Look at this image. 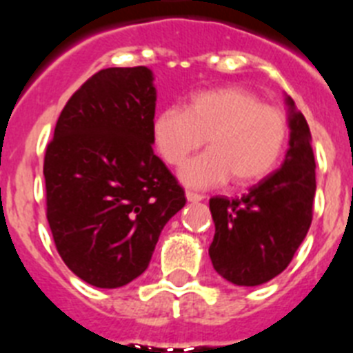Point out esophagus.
I'll use <instances>...</instances> for the list:
<instances>
[{
    "label": "esophagus",
    "instance_id": "34e87169",
    "mask_svg": "<svg viewBox=\"0 0 353 353\" xmlns=\"http://www.w3.org/2000/svg\"><path fill=\"white\" fill-rule=\"evenodd\" d=\"M186 199H188V202H201L202 199H204V195L201 194H195V192H186Z\"/></svg>",
    "mask_w": 353,
    "mask_h": 353
}]
</instances>
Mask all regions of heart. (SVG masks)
<instances>
[{
    "mask_svg": "<svg viewBox=\"0 0 353 353\" xmlns=\"http://www.w3.org/2000/svg\"><path fill=\"white\" fill-rule=\"evenodd\" d=\"M288 137L286 115L238 87L197 92L185 108L161 110L152 121L156 151L172 167L185 163L206 139L210 149L181 168L179 179L190 188L231 177L236 186L261 181L283 158Z\"/></svg>",
    "mask_w": 353,
    "mask_h": 353,
    "instance_id": "1",
    "label": "heart"
}]
</instances>
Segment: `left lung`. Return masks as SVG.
Masks as SVG:
<instances>
[{"label": "left lung", "mask_w": 353, "mask_h": 353, "mask_svg": "<svg viewBox=\"0 0 353 353\" xmlns=\"http://www.w3.org/2000/svg\"><path fill=\"white\" fill-rule=\"evenodd\" d=\"M290 142L284 161L238 199H210L213 268L236 286H259L286 270L304 241L316 194L311 131L286 96Z\"/></svg>", "instance_id": "8db88e82"}]
</instances>
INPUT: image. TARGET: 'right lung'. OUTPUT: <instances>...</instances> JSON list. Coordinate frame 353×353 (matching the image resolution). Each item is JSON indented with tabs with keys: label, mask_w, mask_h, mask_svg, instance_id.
Instances as JSON below:
<instances>
[{
	"label": "right lung",
	"mask_w": 353,
	"mask_h": 353,
	"mask_svg": "<svg viewBox=\"0 0 353 353\" xmlns=\"http://www.w3.org/2000/svg\"><path fill=\"white\" fill-rule=\"evenodd\" d=\"M154 110L151 69H103L67 101L46 149L54 245L92 286L113 290L142 275L161 229L186 204L152 151Z\"/></svg>",
	"instance_id": "right-lung-1"
}]
</instances>
